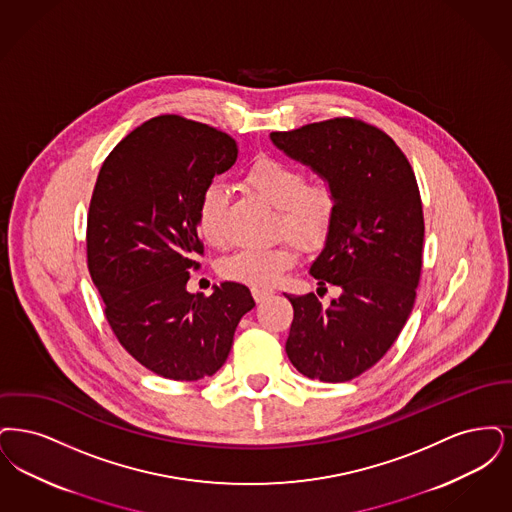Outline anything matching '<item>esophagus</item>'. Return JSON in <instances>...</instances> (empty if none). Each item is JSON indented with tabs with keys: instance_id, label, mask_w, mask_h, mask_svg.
<instances>
[{
	"instance_id": "esophagus-1",
	"label": "esophagus",
	"mask_w": 512,
	"mask_h": 512,
	"mask_svg": "<svg viewBox=\"0 0 512 512\" xmlns=\"http://www.w3.org/2000/svg\"><path fill=\"white\" fill-rule=\"evenodd\" d=\"M271 294H273L271 290L254 289V287H252V296H254V300H256V302H264V300H266V298H269Z\"/></svg>"
}]
</instances>
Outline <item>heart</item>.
I'll use <instances>...</instances> for the list:
<instances>
[{
	"instance_id": "1",
	"label": "heart",
	"mask_w": 512,
	"mask_h": 512,
	"mask_svg": "<svg viewBox=\"0 0 512 512\" xmlns=\"http://www.w3.org/2000/svg\"><path fill=\"white\" fill-rule=\"evenodd\" d=\"M241 181L246 189L266 200L277 212L275 227L302 250L323 245L329 235L336 208L333 187L325 179L306 181L298 166L275 156H256ZM227 195L222 187L210 185L197 206V229L204 243L220 246L227 243L223 214ZM296 262V250L289 241L267 248H246L225 258L220 273L229 281L250 285L254 289L273 287L285 271Z\"/></svg>"
}]
</instances>
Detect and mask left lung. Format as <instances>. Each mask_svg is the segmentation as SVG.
Listing matches in <instances>:
<instances>
[{"label": "left lung", "mask_w": 512, "mask_h": 512, "mask_svg": "<svg viewBox=\"0 0 512 512\" xmlns=\"http://www.w3.org/2000/svg\"><path fill=\"white\" fill-rule=\"evenodd\" d=\"M285 155L333 187V223L310 273L340 289L327 308L310 292L285 294L294 308L290 363L308 378L346 382L371 369L413 310L423 269L419 185L390 135L357 118L271 132ZM327 290V289H325Z\"/></svg>", "instance_id": "obj_1"}]
</instances>
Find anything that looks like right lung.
<instances>
[{"instance_id":"1","label":"right lung","mask_w":512,"mask_h":512,"mask_svg":"<svg viewBox=\"0 0 512 512\" xmlns=\"http://www.w3.org/2000/svg\"><path fill=\"white\" fill-rule=\"evenodd\" d=\"M239 155L231 135L178 114L147 120L105 158L88 214V269L124 350L172 380L212 377L256 304L241 283L187 290L204 254L197 206Z\"/></svg>"}]
</instances>
